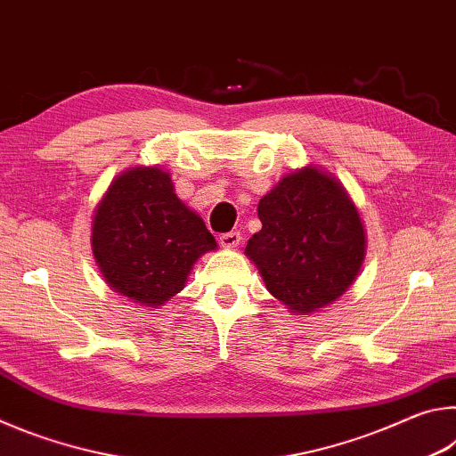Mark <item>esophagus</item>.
<instances>
[{"mask_svg": "<svg viewBox=\"0 0 456 456\" xmlns=\"http://www.w3.org/2000/svg\"><path fill=\"white\" fill-rule=\"evenodd\" d=\"M219 243H221V247H225V249H235V247L241 243V235H239L237 231H231V233H223L219 237Z\"/></svg>", "mask_w": 456, "mask_h": 456, "instance_id": "1", "label": "esophagus"}]
</instances>
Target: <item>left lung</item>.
<instances>
[{
  "instance_id": "left-lung-1",
  "label": "left lung",
  "mask_w": 456,
  "mask_h": 456,
  "mask_svg": "<svg viewBox=\"0 0 456 456\" xmlns=\"http://www.w3.org/2000/svg\"><path fill=\"white\" fill-rule=\"evenodd\" d=\"M261 231L245 247L267 291L310 315L348 291L366 257V231L348 191L322 167L288 173L257 205Z\"/></svg>"
}]
</instances>
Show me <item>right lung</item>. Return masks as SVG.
I'll return each instance as SVG.
<instances>
[{
  "label": "right lung",
  "mask_w": 456,
  "mask_h": 456,
  "mask_svg": "<svg viewBox=\"0 0 456 456\" xmlns=\"http://www.w3.org/2000/svg\"><path fill=\"white\" fill-rule=\"evenodd\" d=\"M90 241L104 281L151 310L176 296L199 257L217 249L160 165L126 168L110 183L92 215Z\"/></svg>",
  "instance_id": "right-lung-1"
}]
</instances>
